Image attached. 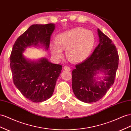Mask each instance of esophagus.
Wrapping results in <instances>:
<instances>
[{
	"label": "esophagus",
	"mask_w": 131,
	"mask_h": 131,
	"mask_svg": "<svg viewBox=\"0 0 131 131\" xmlns=\"http://www.w3.org/2000/svg\"><path fill=\"white\" fill-rule=\"evenodd\" d=\"M64 69L65 70H68V71H69V70H70V67H68V66H64Z\"/></svg>",
	"instance_id": "esophagus-1"
}]
</instances>
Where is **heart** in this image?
<instances>
[{
	"mask_svg": "<svg viewBox=\"0 0 131 131\" xmlns=\"http://www.w3.org/2000/svg\"><path fill=\"white\" fill-rule=\"evenodd\" d=\"M94 42L95 37L90 31L75 27L58 34L55 38V43H50L49 48L56 59H61L62 50L66 49V56L70 61L80 62L89 56Z\"/></svg>",
	"mask_w": 131,
	"mask_h": 131,
	"instance_id": "heart-1",
	"label": "heart"
}]
</instances>
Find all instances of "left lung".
I'll return each instance as SVG.
<instances>
[{
  "mask_svg": "<svg viewBox=\"0 0 131 131\" xmlns=\"http://www.w3.org/2000/svg\"><path fill=\"white\" fill-rule=\"evenodd\" d=\"M99 43L93 53L75 66L72 71V89L77 99L86 103L100 100L114 83L118 67L119 57L116 47L110 38L97 29ZM99 71H103L105 79H95Z\"/></svg>",
  "mask_w": 131,
  "mask_h": 131,
  "instance_id": "1",
  "label": "left lung"
}]
</instances>
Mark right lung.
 Masks as SVG:
<instances>
[{"instance_id":"right-lung-1","label":"right lung","mask_w":131,"mask_h":131,"mask_svg":"<svg viewBox=\"0 0 131 131\" xmlns=\"http://www.w3.org/2000/svg\"><path fill=\"white\" fill-rule=\"evenodd\" d=\"M54 29V24L32 25L17 38L10 54L14 85L25 97L34 102L44 101L51 97L62 66L53 64L46 58L38 62L29 61L23 53L27 47L39 43L47 50Z\"/></svg>"}]
</instances>
